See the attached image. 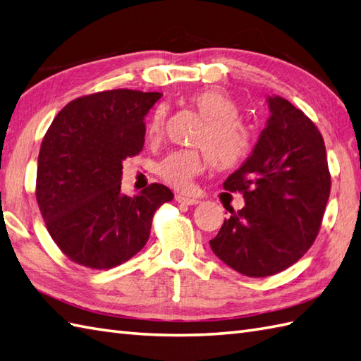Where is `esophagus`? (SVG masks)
Segmentation results:
<instances>
[{"mask_svg": "<svg viewBox=\"0 0 361 361\" xmlns=\"http://www.w3.org/2000/svg\"><path fill=\"white\" fill-rule=\"evenodd\" d=\"M176 201H178L179 204H183V205H197L199 204L197 199L185 196V195H176Z\"/></svg>", "mask_w": 361, "mask_h": 361, "instance_id": "obj_1", "label": "esophagus"}]
</instances>
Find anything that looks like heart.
Masks as SVG:
<instances>
[{
	"label": "heart",
	"instance_id": "1",
	"mask_svg": "<svg viewBox=\"0 0 361 361\" xmlns=\"http://www.w3.org/2000/svg\"><path fill=\"white\" fill-rule=\"evenodd\" d=\"M188 103L204 118V126L196 135L195 145L202 149H179L160 160L157 173L171 187L185 190L191 179L204 171L208 157L218 170H231L241 165L252 153L253 131L243 118L239 106L228 92L221 87H205L191 94ZM166 113L157 108L147 126V140L156 142L164 133Z\"/></svg>",
	"mask_w": 361,
	"mask_h": 361
}]
</instances>
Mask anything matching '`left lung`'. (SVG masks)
<instances>
[{"label": "left lung", "instance_id": "1", "mask_svg": "<svg viewBox=\"0 0 361 361\" xmlns=\"http://www.w3.org/2000/svg\"><path fill=\"white\" fill-rule=\"evenodd\" d=\"M270 117L245 162L224 182L245 207L224 221L210 247L228 267L262 278L290 267L314 244L331 193L322 133L290 102L267 99Z\"/></svg>", "mask_w": 361, "mask_h": 361}]
</instances>
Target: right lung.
<instances>
[{
    "instance_id": "add662e5",
    "label": "right lung",
    "mask_w": 361,
    "mask_h": 361,
    "mask_svg": "<svg viewBox=\"0 0 361 361\" xmlns=\"http://www.w3.org/2000/svg\"><path fill=\"white\" fill-rule=\"evenodd\" d=\"M160 92L103 91L69 102L38 154L37 202L54 243L80 266L105 270L139 253L157 208L174 195L151 183L122 193V162L145 143L143 118Z\"/></svg>"
}]
</instances>
